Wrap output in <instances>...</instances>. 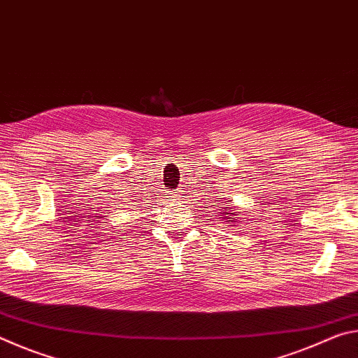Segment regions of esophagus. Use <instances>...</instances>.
I'll use <instances>...</instances> for the list:
<instances>
[{
    "label": "esophagus",
    "instance_id": "1",
    "mask_svg": "<svg viewBox=\"0 0 358 358\" xmlns=\"http://www.w3.org/2000/svg\"><path fill=\"white\" fill-rule=\"evenodd\" d=\"M177 196H178L177 192H172V191H171V201H178V199H175Z\"/></svg>",
    "mask_w": 358,
    "mask_h": 358
}]
</instances>
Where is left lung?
Returning a JSON list of instances; mask_svg holds the SVG:
<instances>
[{
  "mask_svg": "<svg viewBox=\"0 0 358 358\" xmlns=\"http://www.w3.org/2000/svg\"><path fill=\"white\" fill-rule=\"evenodd\" d=\"M229 202L230 201H227L226 197L217 196V201H215L216 205H213V207L216 208L215 211L220 213V216H224V220H229L230 222H235V217H230V216H232V213H230L232 210H230V207H229Z\"/></svg>",
  "mask_w": 358,
  "mask_h": 358,
  "instance_id": "8db88e82",
  "label": "left lung"
}]
</instances>
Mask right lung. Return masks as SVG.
Wrapping results in <instances>:
<instances>
[{
    "label": "right lung",
    "mask_w": 358,
    "mask_h": 358,
    "mask_svg": "<svg viewBox=\"0 0 358 358\" xmlns=\"http://www.w3.org/2000/svg\"><path fill=\"white\" fill-rule=\"evenodd\" d=\"M134 202V201H132ZM123 205H132V207H134V203H129V201H126V202H123Z\"/></svg>",
    "instance_id": "1"
}]
</instances>
